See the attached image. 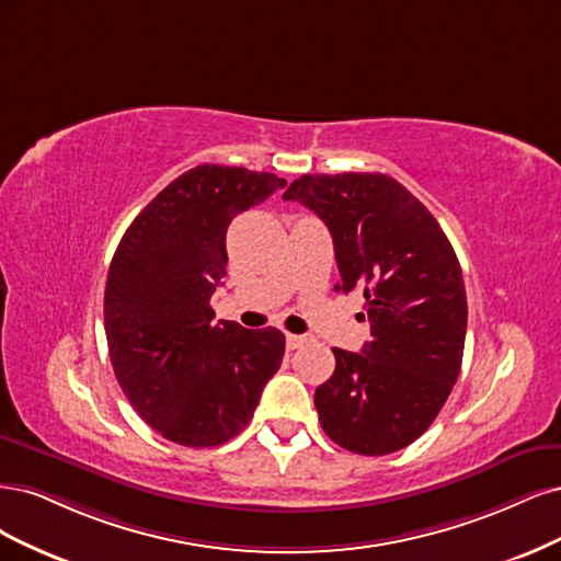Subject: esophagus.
Wrapping results in <instances>:
<instances>
[{
	"mask_svg": "<svg viewBox=\"0 0 561 561\" xmlns=\"http://www.w3.org/2000/svg\"><path fill=\"white\" fill-rule=\"evenodd\" d=\"M305 342H307V337L305 335H286V347L288 350H298V347H302L305 345Z\"/></svg>",
	"mask_w": 561,
	"mask_h": 561,
	"instance_id": "esophagus-1",
	"label": "esophagus"
}]
</instances>
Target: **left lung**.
I'll list each match as a JSON object with an SVG mask.
<instances>
[{"instance_id":"left-lung-1","label":"left lung","mask_w":561,"mask_h":561,"mask_svg":"<svg viewBox=\"0 0 561 561\" xmlns=\"http://www.w3.org/2000/svg\"><path fill=\"white\" fill-rule=\"evenodd\" d=\"M284 201L329 226L340 284L364 291L370 340L333 350L314 391L327 436L356 455H391L417 440L455 387L466 340V288L447 234L403 184L379 172L302 174Z\"/></svg>"}]
</instances>
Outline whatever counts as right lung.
<instances>
[{
    "mask_svg": "<svg viewBox=\"0 0 561 561\" xmlns=\"http://www.w3.org/2000/svg\"><path fill=\"white\" fill-rule=\"evenodd\" d=\"M286 182L197 165L144 207L110 265L104 331L118 385L139 417L184 447H216L254 417L284 356V333L214 321L234 216Z\"/></svg>",
    "mask_w": 561,
    "mask_h": 561,
    "instance_id": "1",
    "label": "right lung"
}]
</instances>
